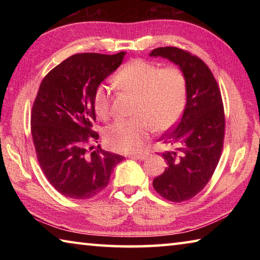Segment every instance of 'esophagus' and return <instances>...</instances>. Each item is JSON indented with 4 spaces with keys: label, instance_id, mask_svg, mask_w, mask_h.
I'll return each mask as SVG.
<instances>
[{
    "label": "esophagus",
    "instance_id": "obj_1",
    "mask_svg": "<svg viewBox=\"0 0 260 260\" xmlns=\"http://www.w3.org/2000/svg\"><path fill=\"white\" fill-rule=\"evenodd\" d=\"M131 158H134V159H139V160H143L146 159V158L148 157V153H134V155H129Z\"/></svg>",
    "mask_w": 260,
    "mask_h": 260
}]
</instances>
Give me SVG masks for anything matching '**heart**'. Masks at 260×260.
Segmentation results:
<instances>
[{
    "label": "heart",
    "mask_w": 260,
    "mask_h": 260,
    "mask_svg": "<svg viewBox=\"0 0 260 260\" xmlns=\"http://www.w3.org/2000/svg\"><path fill=\"white\" fill-rule=\"evenodd\" d=\"M121 90L135 96L131 119H119L104 129L107 146L118 152L143 148L152 128L166 132L178 124L188 100V81L181 70L161 68L144 59L127 61L114 77ZM93 108L100 118L110 113L108 87L101 83L93 93Z\"/></svg>",
    "instance_id": "heart-1"
}]
</instances>
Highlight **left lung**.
Segmentation results:
<instances>
[{"instance_id": "obj_1", "label": "left lung", "mask_w": 260, "mask_h": 260, "mask_svg": "<svg viewBox=\"0 0 260 260\" xmlns=\"http://www.w3.org/2000/svg\"><path fill=\"white\" fill-rule=\"evenodd\" d=\"M153 57L170 59L184 73L188 100L181 119L162 136L174 150L162 153L167 167L153 179V189L171 202L196 196L212 178L225 139V112L219 86L203 60L175 47L156 48Z\"/></svg>"}]
</instances>
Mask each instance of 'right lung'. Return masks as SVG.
Instances as JSON below:
<instances>
[{
    "mask_svg": "<svg viewBox=\"0 0 260 260\" xmlns=\"http://www.w3.org/2000/svg\"><path fill=\"white\" fill-rule=\"evenodd\" d=\"M126 52H83L69 57L43 78L30 114V132L38 161L61 195L88 200L108 186L124 157L103 150L98 132L93 93L119 68Z\"/></svg>",
    "mask_w": 260,
    "mask_h": 260,
    "instance_id": "1",
    "label": "right lung"
}]
</instances>
